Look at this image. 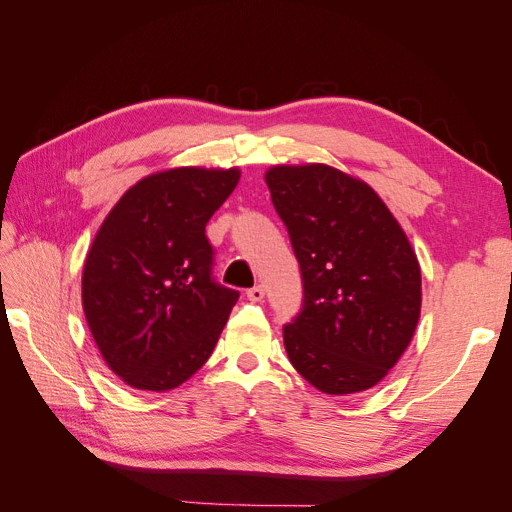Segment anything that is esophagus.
I'll list each match as a JSON object with an SVG mask.
<instances>
[{"label": "esophagus", "instance_id": "obj_1", "mask_svg": "<svg viewBox=\"0 0 512 512\" xmlns=\"http://www.w3.org/2000/svg\"><path fill=\"white\" fill-rule=\"evenodd\" d=\"M245 294H247V299H250V301H262V299H265V288L254 286V288L247 290Z\"/></svg>", "mask_w": 512, "mask_h": 512}]
</instances>
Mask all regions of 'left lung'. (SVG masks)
<instances>
[{
    "mask_svg": "<svg viewBox=\"0 0 512 512\" xmlns=\"http://www.w3.org/2000/svg\"><path fill=\"white\" fill-rule=\"evenodd\" d=\"M265 181L303 280L299 314L284 327L292 367L327 395L371 389L421 314L408 237L367 183L331 166H273Z\"/></svg>",
    "mask_w": 512,
    "mask_h": 512,
    "instance_id": "obj_1",
    "label": "left lung"
}]
</instances>
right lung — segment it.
I'll return each mask as SVG.
<instances>
[{
  "instance_id": "add662e5",
  "label": "right lung",
  "mask_w": 512,
  "mask_h": 512,
  "mask_svg": "<svg viewBox=\"0 0 512 512\" xmlns=\"http://www.w3.org/2000/svg\"><path fill=\"white\" fill-rule=\"evenodd\" d=\"M237 183V168L149 175L100 226L83 309L106 365L134 389H175L218 344L239 292L215 282L205 228Z\"/></svg>"
}]
</instances>
